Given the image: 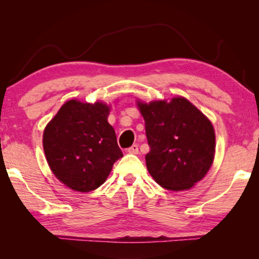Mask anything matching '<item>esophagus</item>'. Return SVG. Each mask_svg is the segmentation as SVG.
<instances>
[{
  "instance_id": "1",
  "label": "esophagus",
  "mask_w": 259,
  "mask_h": 259,
  "mask_svg": "<svg viewBox=\"0 0 259 259\" xmlns=\"http://www.w3.org/2000/svg\"><path fill=\"white\" fill-rule=\"evenodd\" d=\"M128 153H130V154H138V153H139L138 145H136V144H134L133 146H130L128 148Z\"/></svg>"
}]
</instances>
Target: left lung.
I'll use <instances>...</instances> for the list:
<instances>
[{
  "instance_id": "8db88e82",
  "label": "left lung",
  "mask_w": 259,
  "mask_h": 259,
  "mask_svg": "<svg viewBox=\"0 0 259 259\" xmlns=\"http://www.w3.org/2000/svg\"><path fill=\"white\" fill-rule=\"evenodd\" d=\"M145 120L148 172L160 186L183 191L200 182L212 164L211 122L185 98L138 103Z\"/></svg>"
}]
</instances>
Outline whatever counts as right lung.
<instances>
[{
  "label": "right lung",
  "instance_id": "1",
  "mask_svg": "<svg viewBox=\"0 0 259 259\" xmlns=\"http://www.w3.org/2000/svg\"><path fill=\"white\" fill-rule=\"evenodd\" d=\"M109 108L103 103L69 100L47 125L43 148L50 169L61 183L77 192L98 188L123 156Z\"/></svg>",
  "mask_w": 259,
  "mask_h": 259
}]
</instances>
